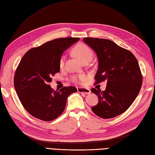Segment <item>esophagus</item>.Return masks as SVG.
<instances>
[{
  "mask_svg": "<svg viewBox=\"0 0 155 155\" xmlns=\"http://www.w3.org/2000/svg\"><path fill=\"white\" fill-rule=\"evenodd\" d=\"M77 91H78V92H79V93H83V94H89L91 92V91H90V89L86 88H81V87L77 88Z\"/></svg>",
  "mask_w": 155,
  "mask_h": 155,
  "instance_id": "34e87169",
  "label": "esophagus"
}]
</instances>
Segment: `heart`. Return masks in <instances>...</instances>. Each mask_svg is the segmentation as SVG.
<instances>
[{"label":"heart","instance_id":"1","mask_svg":"<svg viewBox=\"0 0 155 155\" xmlns=\"http://www.w3.org/2000/svg\"><path fill=\"white\" fill-rule=\"evenodd\" d=\"M73 52L75 56H77L80 60L83 63L85 61L89 60L93 58V51L91 50L90 48L87 46L85 44L83 43H78L75 45L73 49ZM65 57V55H61L59 61V65L60 67H63L64 66ZM86 76L85 74H78V75H73L71 77V80L74 83H80L81 82L85 81L86 80Z\"/></svg>","mask_w":155,"mask_h":155}]
</instances>
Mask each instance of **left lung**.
Wrapping results in <instances>:
<instances>
[{"mask_svg":"<svg viewBox=\"0 0 155 155\" xmlns=\"http://www.w3.org/2000/svg\"><path fill=\"white\" fill-rule=\"evenodd\" d=\"M83 41L98 58L95 84L107 82L105 91L91 90L99 100L92 111L102 118L120 115L133 104L141 90L143 76L137 59L130 51L110 40L86 37Z\"/></svg>","mask_w":155,"mask_h":155,"instance_id":"left-lung-1","label":"left lung"}]
</instances>
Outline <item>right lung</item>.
Returning a JSON list of instances; mask_svg holds the SVG:
<instances>
[{
    "label": "right lung",
    "mask_w": 155,
    "mask_h": 155,
    "mask_svg": "<svg viewBox=\"0 0 155 155\" xmlns=\"http://www.w3.org/2000/svg\"><path fill=\"white\" fill-rule=\"evenodd\" d=\"M79 38H59L33 48L23 55L15 70L14 84L23 107L33 117L51 121L60 116L67 99L77 92L74 86L54 90L49 83L59 72V61L63 51Z\"/></svg>",
    "instance_id": "1"
}]
</instances>
